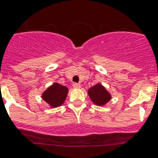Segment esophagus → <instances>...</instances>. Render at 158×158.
I'll return each instance as SVG.
<instances>
[{
	"label": "esophagus",
	"instance_id": "obj_1",
	"mask_svg": "<svg viewBox=\"0 0 158 158\" xmlns=\"http://www.w3.org/2000/svg\"><path fill=\"white\" fill-rule=\"evenodd\" d=\"M73 86L75 89H79L81 88V85L79 84V83H76V82H75V83L73 84Z\"/></svg>",
	"mask_w": 158,
	"mask_h": 158
}]
</instances>
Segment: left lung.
Returning a JSON list of instances; mask_svg holds the SVG:
<instances>
[{
    "instance_id": "1",
    "label": "left lung",
    "mask_w": 158,
    "mask_h": 158,
    "mask_svg": "<svg viewBox=\"0 0 158 158\" xmlns=\"http://www.w3.org/2000/svg\"><path fill=\"white\" fill-rule=\"evenodd\" d=\"M89 96L91 100L98 106H103L110 100V94L106 90L101 84H98L89 89Z\"/></svg>"
}]
</instances>
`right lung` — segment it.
Listing matches in <instances>:
<instances>
[{
    "mask_svg": "<svg viewBox=\"0 0 158 158\" xmlns=\"http://www.w3.org/2000/svg\"><path fill=\"white\" fill-rule=\"evenodd\" d=\"M68 94L67 87L61 85L58 83L50 86L43 94V99L52 106V107H56L64 103Z\"/></svg>",
    "mask_w": 158,
    "mask_h": 158,
    "instance_id": "add662e5",
    "label": "right lung"
}]
</instances>
